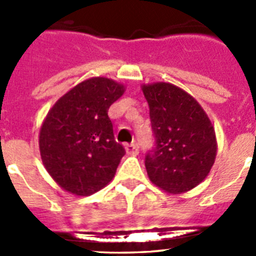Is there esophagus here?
<instances>
[{"label": "esophagus", "mask_w": 256, "mask_h": 256, "mask_svg": "<svg viewBox=\"0 0 256 256\" xmlns=\"http://www.w3.org/2000/svg\"><path fill=\"white\" fill-rule=\"evenodd\" d=\"M126 154H130V155H137V154H138V148H137V144H126Z\"/></svg>", "instance_id": "34e87169"}]
</instances>
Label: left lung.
<instances>
[{
	"label": "left lung",
	"mask_w": 256,
	"mask_h": 256,
	"mask_svg": "<svg viewBox=\"0 0 256 256\" xmlns=\"http://www.w3.org/2000/svg\"><path fill=\"white\" fill-rule=\"evenodd\" d=\"M150 108L155 146L144 156L148 178L169 194L205 180L216 155V132L198 101L170 83L142 87Z\"/></svg>",
	"instance_id": "obj_1"
}]
</instances>
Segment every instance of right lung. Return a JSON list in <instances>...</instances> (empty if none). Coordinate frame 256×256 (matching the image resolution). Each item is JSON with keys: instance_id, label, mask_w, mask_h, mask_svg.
<instances>
[{"instance_id": "add662e5", "label": "right lung", "mask_w": 256, "mask_h": 256, "mask_svg": "<svg viewBox=\"0 0 256 256\" xmlns=\"http://www.w3.org/2000/svg\"><path fill=\"white\" fill-rule=\"evenodd\" d=\"M123 92V86L112 79H87L47 114L40 132V156L65 191L92 195L114 177L126 150L115 141L108 112Z\"/></svg>"}]
</instances>
